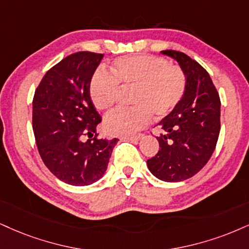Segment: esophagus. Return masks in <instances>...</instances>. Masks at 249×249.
Returning <instances> with one entry per match:
<instances>
[{
	"mask_svg": "<svg viewBox=\"0 0 249 249\" xmlns=\"http://www.w3.org/2000/svg\"><path fill=\"white\" fill-rule=\"evenodd\" d=\"M142 139V135H139V136H128V137H122V140L124 141H130V142H139V141Z\"/></svg>",
	"mask_w": 249,
	"mask_h": 249,
	"instance_id": "esophagus-1",
	"label": "esophagus"
}]
</instances>
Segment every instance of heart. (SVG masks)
Here are the masks:
<instances>
[{"mask_svg":"<svg viewBox=\"0 0 249 249\" xmlns=\"http://www.w3.org/2000/svg\"><path fill=\"white\" fill-rule=\"evenodd\" d=\"M110 73L112 76L99 70L91 79L90 97L98 110L110 109L115 105L120 88L134 89V108L112 112L104 122L106 133L114 136H131L148 125L152 115L161 119L171 114L186 91L182 70L152 55H133L115 60L110 66Z\"/></svg>","mask_w":249,"mask_h":249,"instance_id":"1","label":"heart"}]
</instances>
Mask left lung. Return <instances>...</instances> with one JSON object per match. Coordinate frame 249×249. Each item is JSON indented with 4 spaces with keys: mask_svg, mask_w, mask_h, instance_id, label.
I'll use <instances>...</instances> for the list:
<instances>
[{
    "mask_svg": "<svg viewBox=\"0 0 249 249\" xmlns=\"http://www.w3.org/2000/svg\"><path fill=\"white\" fill-rule=\"evenodd\" d=\"M160 53L179 63L186 76V91L179 105L157 124L159 151L146 165L159 180L179 182L201 171L214 151L220 130V99L201 64L181 52Z\"/></svg>",
    "mask_w": 249,
    "mask_h": 249,
    "instance_id": "8db88e82",
    "label": "left lung"
}]
</instances>
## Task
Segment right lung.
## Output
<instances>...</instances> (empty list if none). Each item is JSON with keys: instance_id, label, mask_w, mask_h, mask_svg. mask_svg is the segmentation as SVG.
Returning a JSON list of instances; mask_svg holds the SVG:
<instances>
[{"instance_id": "add662e5", "label": "right lung", "mask_w": 249, "mask_h": 249, "mask_svg": "<svg viewBox=\"0 0 249 249\" xmlns=\"http://www.w3.org/2000/svg\"><path fill=\"white\" fill-rule=\"evenodd\" d=\"M103 57L91 52L69 55L46 72L33 97L40 157L57 179L71 186H89L103 178L119 141L97 139L101 116L91 100L90 84Z\"/></svg>"}]
</instances>
